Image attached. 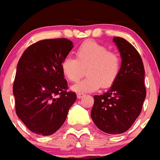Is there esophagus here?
<instances>
[{
  "mask_svg": "<svg viewBox=\"0 0 160 160\" xmlns=\"http://www.w3.org/2000/svg\"><path fill=\"white\" fill-rule=\"evenodd\" d=\"M84 96H85V94H82V93H78V94H77V97H78V99H81L82 98H83Z\"/></svg>",
  "mask_w": 160,
  "mask_h": 160,
  "instance_id": "1",
  "label": "esophagus"
}]
</instances>
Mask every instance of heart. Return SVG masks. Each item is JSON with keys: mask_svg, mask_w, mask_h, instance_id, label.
Masks as SVG:
<instances>
[{"mask_svg": "<svg viewBox=\"0 0 160 160\" xmlns=\"http://www.w3.org/2000/svg\"><path fill=\"white\" fill-rule=\"evenodd\" d=\"M65 77L72 82H77L87 70L88 77L73 87L79 93H90L111 87L118 78L121 60L116 53L109 51L107 46L94 41L82 44L76 51V58L66 56L61 63Z\"/></svg>", "mask_w": 160, "mask_h": 160, "instance_id": "obj_1", "label": "heart"}]
</instances>
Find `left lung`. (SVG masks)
<instances>
[{
  "label": "left lung",
  "mask_w": 160,
  "mask_h": 160,
  "mask_svg": "<svg viewBox=\"0 0 160 160\" xmlns=\"http://www.w3.org/2000/svg\"><path fill=\"white\" fill-rule=\"evenodd\" d=\"M114 42L122 57L119 75L108 92L94 96L91 118L103 132L116 135L128 131L140 114L146 87L143 63L137 49L120 37Z\"/></svg>",
  "instance_id": "obj_1"
}]
</instances>
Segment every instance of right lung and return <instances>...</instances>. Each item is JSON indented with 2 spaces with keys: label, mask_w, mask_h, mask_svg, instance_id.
Wrapping results in <instances>:
<instances>
[{
  "label": "right lung",
  "mask_w": 160,
  "mask_h": 160,
  "mask_svg": "<svg viewBox=\"0 0 160 160\" xmlns=\"http://www.w3.org/2000/svg\"><path fill=\"white\" fill-rule=\"evenodd\" d=\"M73 48L66 38L32 44L19 59L13 82L17 115L38 135H50L62 126L77 99L62 71L61 63Z\"/></svg>",
  "instance_id": "right-lung-1"
}]
</instances>
